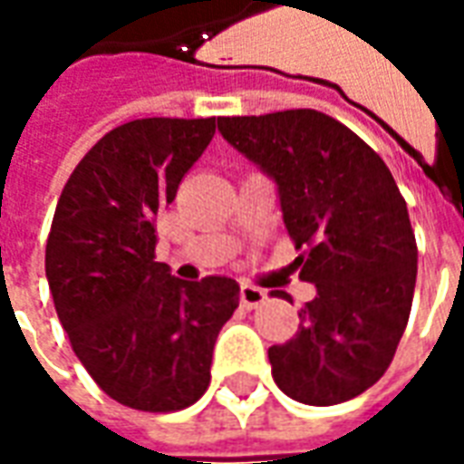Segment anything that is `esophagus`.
Returning <instances> with one entry per match:
<instances>
[{
    "label": "esophagus",
    "instance_id": "34e87169",
    "mask_svg": "<svg viewBox=\"0 0 464 464\" xmlns=\"http://www.w3.org/2000/svg\"><path fill=\"white\" fill-rule=\"evenodd\" d=\"M266 301H268V293L263 291V288H258V285H251V283H243L241 285L243 308L253 311V308H258V305H263Z\"/></svg>",
    "mask_w": 464,
    "mask_h": 464
}]
</instances>
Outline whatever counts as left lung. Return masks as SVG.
<instances>
[{"label":"left lung","mask_w":464,"mask_h":464,"mask_svg":"<svg viewBox=\"0 0 464 464\" xmlns=\"http://www.w3.org/2000/svg\"><path fill=\"white\" fill-rule=\"evenodd\" d=\"M218 131L278 188L293 266L315 285L298 333L268 348L273 380L305 405L375 385L405 333L418 246L392 173L360 136L313 109L221 116Z\"/></svg>","instance_id":"obj_1"}]
</instances>
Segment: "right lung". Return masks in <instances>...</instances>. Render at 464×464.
<instances>
[{"label": "right lung", "mask_w": 464, "mask_h": 464, "mask_svg": "<svg viewBox=\"0 0 464 464\" xmlns=\"http://www.w3.org/2000/svg\"><path fill=\"white\" fill-rule=\"evenodd\" d=\"M216 133V119H136L69 176L46 241V281L76 358L126 408L173 412L211 382L228 276L181 281L156 256V218Z\"/></svg>", "instance_id": "1"}]
</instances>
